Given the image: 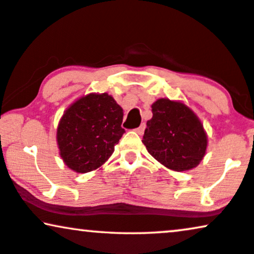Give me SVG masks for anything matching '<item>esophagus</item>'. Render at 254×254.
<instances>
[{
	"label": "esophagus",
	"instance_id": "esophagus-1",
	"mask_svg": "<svg viewBox=\"0 0 254 254\" xmlns=\"http://www.w3.org/2000/svg\"><path fill=\"white\" fill-rule=\"evenodd\" d=\"M144 130H145V124H142V125H140V127H138L134 131H136L138 134H143L144 133Z\"/></svg>",
	"mask_w": 254,
	"mask_h": 254
}]
</instances>
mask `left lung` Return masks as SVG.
I'll return each mask as SVG.
<instances>
[{"label":"left lung","mask_w":254,"mask_h":254,"mask_svg":"<svg viewBox=\"0 0 254 254\" xmlns=\"http://www.w3.org/2000/svg\"><path fill=\"white\" fill-rule=\"evenodd\" d=\"M143 144L153 158L175 171L195 168L205 155L207 137L191 109L181 102L160 98L152 104Z\"/></svg>","instance_id":"obj_1"}]
</instances>
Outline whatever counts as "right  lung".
<instances>
[{
    "label": "right lung",
    "instance_id": "add662e5",
    "mask_svg": "<svg viewBox=\"0 0 254 254\" xmlns=\"http://www.w3.org/2000/svg\"><path fill=\"white\" fill-rule=\"evenodd\" d=\"M123 110L108 94H90L66 109L57 129L64 163L76 172H89L107 162L125 130Z\"/></svg>",
    "mask_w": 254,
    "mask_h": 254
}]
</instances>
